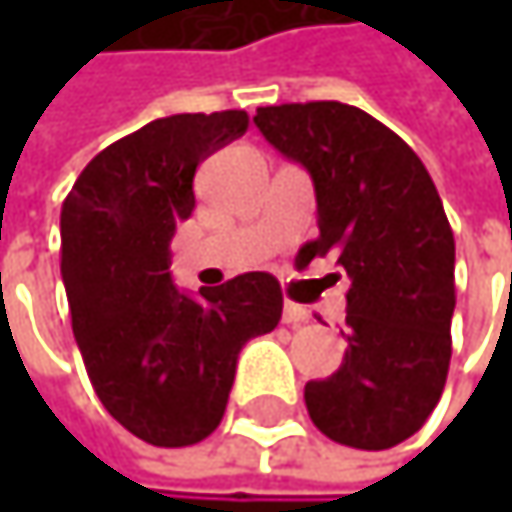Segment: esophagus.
<instances>
[{"mask_svg": "<svg viewBox=\"0 0 512 512\" xmlns=\"http://www.w3.org/2000/svg\"><path fill=\"white\" fill-rule=\"evenodd\" d=\"M311 320V311L305 305H296V302H284V323L287 326H299V323H308Z\"/></svg>", "mask_w": 512, "mask_h": 512, "instance_id": "1", "label": "esophagus"}]
</instances>
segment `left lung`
Segmentation results:
<instances>
[{"label": "left lung", "mask_w": 512, "mask_h": 512, "mask_svg": "<svg viewBox=\"0 0 512 512\" xmlns=\"http://www.w3.org/2000/svg\"><path fill=\"white\" fill-rule=\"evenodd\" d=\"M255 124L314 180L320 237L299 266L332 255L350 281L344 364L305 385L308 415L338 445L394 448L424 427L451 364L454 231L436 183L397 133L338 100L263 106Z\"/></svg>", "instance_id": "obj_1"}]
</instances>
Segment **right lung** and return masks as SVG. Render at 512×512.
<instances>
[{"mask_svg":"<svg viewBox=\"0 0 512 512\" xmlns=\"http://www.w3.org/2000/svg\"><path fill=\"white\" fill-rule=\"evenodd\" d=\"M249 130L243 109L156 118L94 156L61 204L73 335L106 412L156 448L207 439L246 341L281 320V284L246 272L186 296L168 243L195 210V168Z\"/></svg>","mask_w":512,"mask_h":512,"instance_id":"right-lung-1","label":"right lung"}]
</instances>
